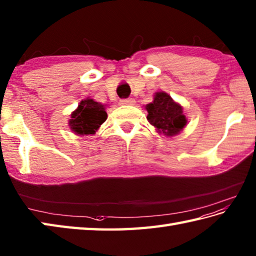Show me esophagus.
Returning a JSON list of instances; mask_svg holds the SVG:
<instances>
[{
  "instance_id": "34e87169",
  "label": "esophagus",
  "mask_w": 256,
  "mask_h": 256,
  "mask_svg": "<svg viewBox=\"0 0 256 256\" xmlns=\"http://www.w3.org/2000/svg\"><path fill=\"white\" fill-rule=\"evenodd\" d=\"M134 102H136L134 99H132V98L120 99V102H119V104H120V105H134Z\"/></svg>"
}]
</instances>
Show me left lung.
Segmentation results:
<instances>
[{
	"instance_id": "obj_1",
	"label": "left lung",
	"mask_w": 256,
	"mask_h": 256,
	"mask_svg": "<svg viewBox=\"0 0 256 256\" xmlns=\"http://www.w3.org/2000/svg\"><path fill=\"white\" fill-rule=\"evenodd\" d=\"M148 122L166 136L179 134L186 124L182 107L164 92H157L152 102L146 106Z\"/></svg>"
}]
</instances>
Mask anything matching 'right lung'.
I'll use <instances>...</instances> for the list:
<instances>
[{
    "instance_id": "add662e5",
    "label": "right lung",
    "mask_w": 256,
    "mask_h": 256,
    "mask_svg": "<svg viewBox=\"0 0 256 256\" xmlns=\"http://www.w3.org/2000/svg\"><path fill=\"white\" fill-rule=\"evenodd\" d=\"M106 119L105 106L87 98L82 100L78 108L72 114L70 127L76 134H94L99 126L106 122Z\"/></svg>"
}]
</instances>
